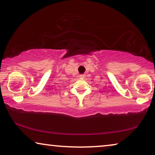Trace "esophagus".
<instances>
[{
    "label": "esophagus",
    "instance_id": "esophagus-1",
    "mask_svg": "<svg viewBox=\"0 0 155 155\" xmlns=\"http://www.w3.org/2000/svg\"><path fill=\"white\" fill-rule=\"evenodd\" d=\"M85 74H81L80 75V78H85Z\"/></svg>",
    "mask_w": 155,
    "mask_h": 155
}]
</instances>
